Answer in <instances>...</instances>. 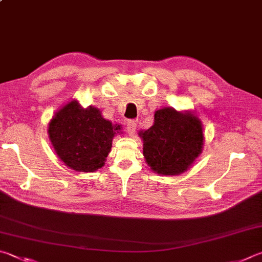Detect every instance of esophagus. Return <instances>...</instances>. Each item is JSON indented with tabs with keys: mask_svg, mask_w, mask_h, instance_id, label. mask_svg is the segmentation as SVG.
<instances>
[{
	"mask_svg": "<svg viewBox=\"0 0 262 262\" xmlns=\"http://www.w3.org/2000/svg\"><path fill=\"white\" fill-rule=\"evenodd\" d=\"M126 130L129 136H134L135 133H136V123L134 121H129L127 123L126 126Z\"/></svg>",
	"mask_w": 262,
	"mask_h": 262,
	"instance_id": "1",
	"label": "esophagus"
}]
</instances>
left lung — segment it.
<instances>
[{"label":"left lung","mask_w":262,"mask_h":262,"mask_svg":"<svg viewBox=\"0 0 262 262\" xmlns=\"http://www.w3.org/2000/svg\"><path fill=\"white\" fill-rule=\"evenodd\" d=\"M143 156L151 170L180 175L191 167L204 147L203 125L193 112L163 107L155 112L149 129L141 130Z\"/></svg>","instance_id":"obj_1"}]
</instances>
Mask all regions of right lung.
Here are the masks:
<instances>
[{
	"instance_id": "obj_1",
	"label": "right lung",
	"mask_w": 262,
	"mask_h": 262,
	"mask_svg": "<svg viewBox=\"0 0 262 262\" xmlns=\"http://www.w3.org/2000/svg\"><path fill=\"white\" fill-rule=\"evenodd\" d=\"M121 133V125L103 118L97 107H82L77 99L61 106L48 126L49 140L58 158L82 173L103 167L113 137Z\"/></svg>"
}]
</instances>
